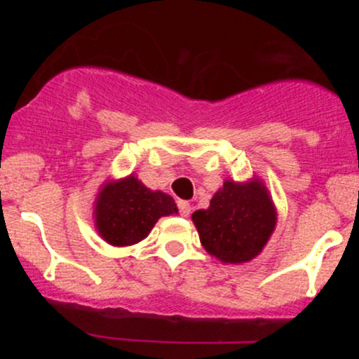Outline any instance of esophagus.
<instances>
[{
	"label": "esophagus",
	"mask_w": 359,
	"mask_h": 359,
	"mask_svg": "<svg viewBox=\"0 0 359 359\" xmlns=\"http://www.w3.org/2000/svg\"><path fill=\"white\" fill-rule=\"evenodd\" d=\"M177 205H179V212H180V216L182 217H187L189 214H191V204L187 203V201H179V203H177Z\"/></svg>",
	"instance_id": "obj_1"
}]
</instances>
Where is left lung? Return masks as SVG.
Masks as SVG:
<instances>
[{
  "label": "left lung",
  "mask_w": 359,
  "mask_h": 359,
  "mask_svg": "<svg viewBox=\"0 0 359 359\" xmlns=\"http://www.w3.org/2000/svg\"><path fill=\"white\" fill-rule=\"evenodd\" d=\"M201 245L224 265L257 258L277 226V208L258 175L236 182L226 179L208 209L192 214Z\"/></svg>",
  "instance_id": "1"
}]
</instances>
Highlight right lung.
I'll use <instances>...</instances> for the list:
<instances>
[{"label": "right lung", "mask_w": 359, "mask_h": 359, "mask_svg": "<svg viewBox=\"0 0 359 359\" xmlns=\"http://www.w3.org/2000/svg\"><path fill=\"white\" fill-rule=\"evenodd\" d=\"M93 208L97 234L118 248L145 240L160 217L179 212L168 194L151 191L133 174L101 184Z\"/></svg>", "instance_id": "1"}]
</instances>
